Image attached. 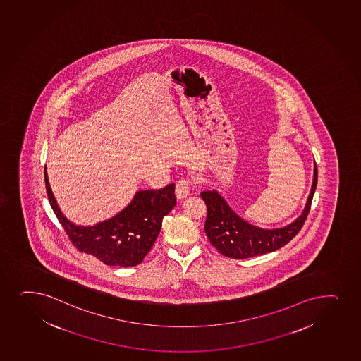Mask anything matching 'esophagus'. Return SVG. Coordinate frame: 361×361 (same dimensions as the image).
<instances>
[{"mask_svg": "<svg viewBox=\"0 0 361 361\" xmlns=\"http://www.w3.org/2000/svg\"><path fill=\"white\" fill-rule=\"evenodd\" d=\"M190 181L188 178H181L180 181L176 183V188H175V195L176 198L183 200L190 195Z\"/></svg>", "mask_w": 361, "mask_h": 361, "instance_id": "esophagus-1", "label": "esophagus"}]
</instances>
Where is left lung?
Returning a JSON list of instances; mask_svg holds the SVG:
<instances>
[{"instance_id":"1","label":"left lung","mask_w":361,"mask_h":361,"mask_svg":"<svg viewBox=\"0 0 361 361\" xmlns=\"http://www.w3.org/2000/svg\"><path fill=\"white\" fill-rule=\"evenodd\" d=\"M317 180L318 171L314 162L312 187L301 215L286 227L274 229L253 226L241 219L217 190H204L200 195L207 207V222L204 227L207 239L221 255L234 259L251 258L283 247L299 233L307 219Z\"/></svg>"}]
</instances>
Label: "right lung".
I'll return each instance as SVG.
<instances>
[{
    "instance_id": "add662e5",
    "label": "right lung",
    "mask_w": 361,
    "mask_h": 361,
    "mask_svg": "<svg viewBox=\"0 0 361 361\" xmlns=\"http://www.w3.org/2000/svg\"><path fill=\"white\" fill-rule=\"evenodd\" d=\"M44 178L49 203L71 243L106 265L135 267L142 263L157 239L163 217L176 205L175 185L171 183L161 190H139L132 202L111 219L89 227L77 226L57 205L49 185L47 166Z\"/></svg>"
}]
</instances>
